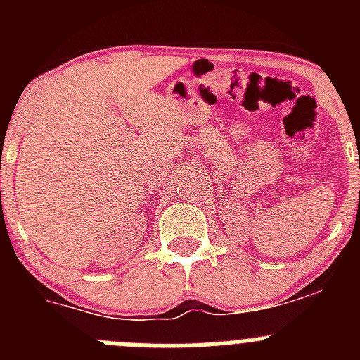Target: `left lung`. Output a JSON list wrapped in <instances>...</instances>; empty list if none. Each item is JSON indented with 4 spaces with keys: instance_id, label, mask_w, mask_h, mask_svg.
<instances>
[{
    "instance_id": "obj_1",
    "label": "left lung",
    "mask_w": 360,
    "mask_h": 360,
    "mask_svg": "<svg viewBox=\"0 0 360 360\" xmlns=\"http://www.w3.org/2000/svg\"><path fill=\"white\" fill-rule=\"evenodd\" d=\"M359 167H360V151H359Z\"/></svg>"
}]
</instances>
